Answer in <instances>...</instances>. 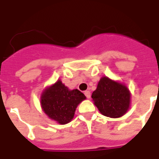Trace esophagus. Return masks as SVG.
Wrapping results in <instances>:
<instances>
[{"mask_svg":"<svg viewBox=\"0 0 159 159\" xmlns=\"http://www.w3.org/2000/svg\"><path fill=\"white\" fill-rule=\"evenodd\" d=\"M84 95L87 97V99H90V97H91V92H90L89 91H85V92H84Z\"/></svg>","mask_w":159,"mask_h":159,"instance_id":"1","label":"esophagus"}]
</instances>
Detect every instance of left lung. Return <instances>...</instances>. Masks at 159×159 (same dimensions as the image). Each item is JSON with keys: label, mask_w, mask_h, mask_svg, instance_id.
<instances>
[{"label": "left lung", "mask_w": 159, "mask_h": 159, "mask_svg": "<svg viewBox=\"0 0 159 159\" xmlns=\"http://www.w3.org/2000/svg\"><path fill=\"white\" fill-rule=\"evenodd\" d=\"M92 98L100 113L107 117H121L130 106V94L127 87L107 77L101 78Z\"/></svg>", "instance_id": "8db88e82"}]
</instances>
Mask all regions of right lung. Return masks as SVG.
Instances as JSON below:
<instances>
[{
  "label": "right lung",
  "mask_w": 159,
  "mask_h": 159,
  "mask_svg": "<svg viewBox=\"0 0 159 159\" xmlns=\"http://www.w3.org/2000/svg\"><path fill=\"white\" fill-rule=\"evenodd\" d=\"M86 97L78 89L69 90L60 80L43 92L41 106L44 113L60 124L73 119L75 109Z\"/></svg>",
  "instance_id": "right-lung-1"
}]
</instances>
